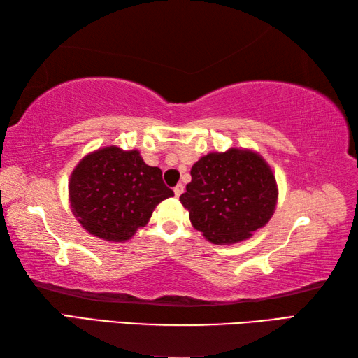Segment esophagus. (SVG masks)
Returning <instances> with one entry per match:
<instances>
[{"label": "esophagus", "mask_w": 358, "mask_h": 358, "mask_svg": "<svg viewBox=\"0 0 358 358\" xmlns=\"http://www.w3.org/2000/svg\"><path fill=\"white\" fill-rule=\"evenodd\" d=\"M183 191H185V186L183 185H177L173 187V194H175V196H180L181 194H183Z\"/></svg>", "instance_id": "esophagus-1"}]
</instances>
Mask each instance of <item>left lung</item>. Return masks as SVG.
Returning a JSON list of instances; mask_svg holds the SVG:
<instances>
[{
	"label": "left lung",
	"instance_id": "left-lung-1",
	"mask_svg": "<svg viewBox=\"0 0 358 358\" xmlns=\"http://www.w3.org/2000/svg\"><path fill=\"white\" fill-rule=\"evenodd\" d=\"M180 196L196 231L214 245L252 237L275 212L278 187L271 166L250 149L232 148L201 157Z\"/></svg>",
	"mask_w": 358,
	"mask_h": 358
}]
</instances>
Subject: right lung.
<instances>
[{
    "mask_svg": "<svg viewBox=\"0 0 358 358\" xmlns=\"http://www.w3.org/2000/svg\"><path fill=\"white\" fill-rule=\"evenodd\" d=\"M173 196L159 167L148 166L138 150L108 146L75 166L69 200L75 218L98 238L126 241L149 223L152 212Z\"/></svg>",
    "mask_w": 358,
    "mask_h": 358,
    "instance_id": "1",
    "label": "right lung"
}]
</instances>
